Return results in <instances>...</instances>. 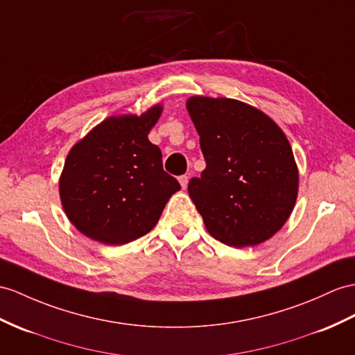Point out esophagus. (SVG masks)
I'll use <instances>...</instances> for the list:
<instances>
[{
    "label": "esophagus",
    "instance_id": "esophagus-1",
    "mask_svg": "<svg viewBox=\"0 0 355 355\" xmlns=\"http://www.w3.org/2000/svg\"><path fill=\"white\" fill-rule=\"evenodd\" d=\"M188 180H189V176H187V175L179 176V182H180V187H182L184 189H185V188H187V185H188Z\"/></svg>",
    "mask_w": 355,
    "mask_h": 355
}]
</instances>
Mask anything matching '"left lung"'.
<instances>
[{"label": "left lung", "instance_id": "8db88e82", "mask_svg": "<svg viewBox=\"0 0 355 355\" xmlns=\"http://www.w3.org/2000/svg\"><path fill=\"white\" fill-rule=\"evenodd\" d=\"M206 168L188 184L205 226L230 247L257 245L286 223L298 193L291 144L272 120L244 102H187Z\"/></svg>", "mask_w": 355, "mask_h": 355}]
</instances>
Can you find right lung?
I'll return each mask as SVG.
<instances>
[{
	"label": "right lung",
	"instance_id": "1",
	"mask_svg": "<svg viewBox=\"0 0 355 355\" xmlns=\"http://www.w3.org/2000/svg\"><path fill=\"white\" fill-rule=\"evenodd\" d=\"M161 111L157 105L140 117H108L69 152L60 197L67 218L85 236L108 245L131 243L155 227L180 189L148 138Z\"/></svg>",
	"mask_w": 355,
	"mask_h": 355
}]
</instances>
